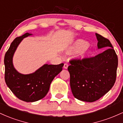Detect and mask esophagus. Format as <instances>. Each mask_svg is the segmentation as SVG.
<instances>
[{"label": "esophagus", "instance_id": "esophagus-1", "mask_svg": "<svg viewBox=\"0 0 123 123\" xmlns=\"http://www.w3.org/2000/svg\"><path fill=\"white\" fill-rule=\"evenodd\" d=\"M68 67V65L67 63H65L64 66H63V68L65 69H67Z\"/></svg>", "mask_w": 123, "mask_h": 123}]
</instances>
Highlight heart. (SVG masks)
I'll return each mask as SVG.
<instances>
[{"label":"heart","instance_id":"b5f03b06","mask_svg":"<svg viewBox=\"0 0 123 123\" xmlns=\"http://www.w3.org/2000/svg\"><path fill=\"white\" fill-rule=\"evenodd\" d=\"M88 43L86 41L78 39L68 48L66 52L68 54L76 53L77 59L83 60L88 57L91 53V51L88 47Z\"/></svg>","mask_w":123,"mask_h":123}]
</instances>
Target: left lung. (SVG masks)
Wrapping results in <instances>:
<instances>
[{"instance_id": "obj_1", "label": "left lung", "mask_w": 123, "mask_h": 123, "mask_svg": "<svg viewBox=\"0 0 123 123\" xmlns=\"http://www.w3.org/2000/svg\"><path fill=\"white\" fill-rule=\"evenodd\" d=\"M95 35L98 49L106 50L94 57L70 61L68 68L73 95L84 102L101 98L112 88L116 79L118 58L115 51L108 39L97 33Z\"/></svg>"}]
</instances>
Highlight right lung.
<instances>
[{"mask_svg":"<svg viewBox=\"0 0 123 123\" xmlns=\"http://www.w3.org/2000/svg\"><path fill=\"white\" fill-rule=\"evenodd\" d=\"M32 33H26L15 38L6 53L5 81L14 95L22 101L33 102L43 98L49 92L51 83L62 70L63 63L44 64L33 73L22 74L14 66L12 59L15 51L22 40Z\"/></svg>","mask_w":123,"mask_h":123,"instance_id":"obj_1","label":"right lung"}]
</instances>
